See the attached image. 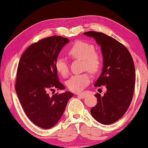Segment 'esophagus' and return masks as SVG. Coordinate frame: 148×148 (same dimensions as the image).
I'll return each instance as SVG.
<instances>
[{"label": "esophagus", "instance_id": "1", "mask_svg": "<svg viewBox=\"0 0 148 148\" xmlns=\"http://www.w3.org/2000/svg\"><path fill=\"white\" fill-rule=\"evenodd\" d=\"M77 95L79 97H80V98H86V96H87V94H86V93H85V92H82V93H81V94H78Z\"/></svg>", "mask_w": 148, "mask_h": 148}]
</instances>
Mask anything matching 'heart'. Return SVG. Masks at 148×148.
Instances as JSON below:
<instances>
[{"mask_svg": "<svg viewBox=\"0 0 148 148\" xmlns=\"http://www.w3.org/2000/svg\"><path fill=\"white\" fill-rule=\"evenodd\" d=\"M94 50V46L92 44L82 41H77L69 48L67 52L72 58L82 60L84 69H88L91 72L96 73L102 66V58ZM55 68L62 76H67L69 66L64 58L59 57L56 59ZM90 75L86 72L72 75L66 81V84L72 92H79L90 84Z\"/></svg>", "mask_w": 148, "mask_h": 148, "instance_id": "b5f03b06", "label": "heart"}]
</instances>
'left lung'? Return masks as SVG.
Returning a JSON list of instances; mask_svg holds the SVG:
<instances>
[{"label":"left lung","mask_w":148,"mask_h":148,"mask_svg":"<svg viewBox=\"0 0 148 148\" xmlns=\"http://www.w3.org/2000/svg\"><path fill=\"white\" fill-rule=\"evenodd\" d=\"M85 35L94 38L100 46L103 56L102 73L95 87L105 86L106 92L98 99L91 108V114L101 124L114 123L122 117L132 100L135 88V69L130 52L114 38L104 33L87 32Z\"/></svg>","instance_id":"obj_1"}]
</instances>
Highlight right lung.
Segmentation results:
<instances>
[{"instance_id": "right-lung-1", "label": "right lung", "mask_w": 148, "mask_h": 148, "mask_svg": "<svg viewBox=\"0 0 148 148\" xmlns=\"http://www.w3.org/2000/svg\"><path fill=\"white\" fill-rule=\"evenodd\" d=\"M69 40L53 36L30 45L22 54L17 71L15 90L25 114L43 129L54 127L61 118L73 94L70 92L50 96L48 90H64L58 80L55 62Z\"/></svg>"}]
</instances>
